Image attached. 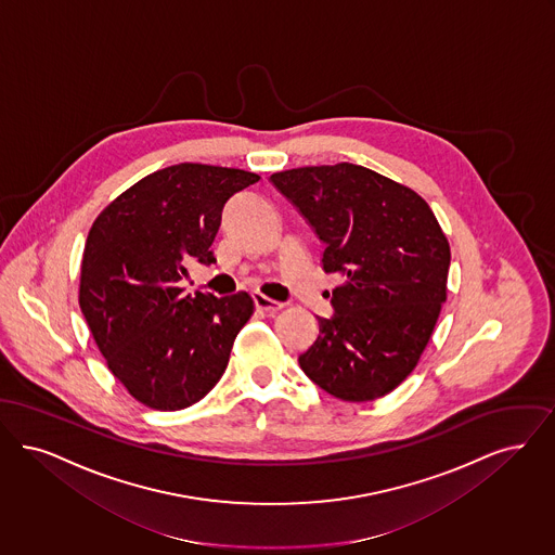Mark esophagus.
Returning <instances> with one entry per match:
<instances>
[{
  "label": "esophagus",
  "mask_w": 555,
  "mask_h": 555,
  "mask_svg": "<svg viewBox=\"0 0 555 555\" xmlns=\"http://www.w3.org/2000/svg\"><path fill=\"white\" fill-rule=\"evenodd\" d=\"M253 302H255V307H257L259 311H266V313L269 314H273L275 311L282 309V302L271 300V298H267L266 294H259V292L253 294Z\"/></svg>",
  "instance_id": "obj_1"
}]
</instances>
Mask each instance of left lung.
Returning <instances> with one entry per match:
<instances>
[{
    "label": "left lung",
    "instance_id": "8db88e82",
    "mask_svg": "<svg viewBox=\"0 0 555 555\" xmlns=\"http://www.w3.org/2000/svg\"><path fill=\"white\" fill-rule=\"evenodd\" d=\"M269 182L323 242V271L344 280L300 369L339 400L386 396L416 366L446 302L450 244L434 211L354 164L278 171Z\"/></svg>",
    "mask_w": 555,
    "mask_h": 555
}]
</instances>
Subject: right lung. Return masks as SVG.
Returning a JSON list of instances; mask_svg holds the SVG:
<instances>
[{"instance_id": "1", "label": "right lung", "mask_w": 555, "mask_h": 555, "mask_svg": "<svg viewBox=\"0 0 555 555\" xmlns=\"http://www.w3.org/2000/svg\"><path fill=\"white\" fill-rule=\"evenodd\" d=\"M255 182L244 169L169 166L107 205L87 236L80 311L109 371L151 409L205 398L253 314L246 292L184 296L180 282L194 263H216L223 207Z\"/></svg>"}]
</instances>
